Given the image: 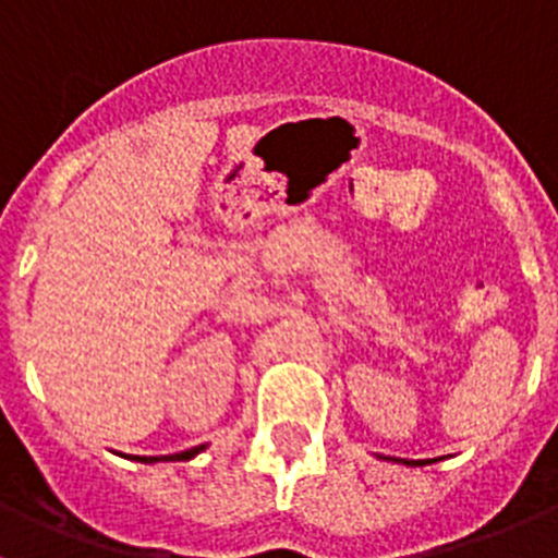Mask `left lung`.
Masks as SVG:
<instances>
[{
    "mask_svg": "<svg viewBox=\"0 0 558 558\" xmlns=\"http://www.w3.org/2000/svg\"><path fill=\"white\" fill-rule=\"evenodd\" d=\"M383 461H399V463H405V466H425V463H436L438 458H427V461H408V458H386V456H379Z\"/></svg>",
    "mask_w": 558,
    "mask_h": 558,
    "instance_id": "1",
    "label": "left lung"
}]
</instances>
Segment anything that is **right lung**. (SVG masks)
<instances>
[{
	"label": "right lung",
	"mask_w": 558,
	"mask_h": 558,
	"mask_svg": "<svg viewBox=\"0 0 558 558\" xmlns=\"http://www.w3.org/2000/svg\"><path fill=\"white\" fill-rule=\"evenodd\" d=\"M206 445L201 447H192V450H184V452H175V456H133L131 461H140V463H159V461H192V458L198 456V452H204Z\"/></svg>",
	"instance_id": "right-lung-1"
}]
</instances>
